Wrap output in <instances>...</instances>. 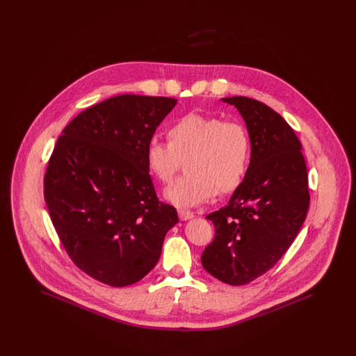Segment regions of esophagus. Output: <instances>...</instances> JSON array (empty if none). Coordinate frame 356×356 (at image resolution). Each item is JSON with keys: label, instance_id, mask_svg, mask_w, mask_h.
Instances as JSON below:
<instances>
[{"label": "esophagus", "instance_id": "esophagus-1", "mask_svg": "<svg viewBox=\"0 0 356 356\" xmlns=\"http://www.w3.org/2000/svg\"><path fill=\"white\" fill-rule=\"evenodd\" d=\"M179 218L180 220L186 221L189 219H193L195 215L191 212V211H186V209H179Z\"/></svg>", "mask_w": 356, "mask_h": 356}]
</instances>
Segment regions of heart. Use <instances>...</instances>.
Here are the masks:
<instances>
[{
    "label": "heart",
    "mask_w": 356,
    "mask_h": 356,
    "mask_svg": "<svg viewBox=\"0 0 356 356\" xmlns=\"http://www.w3.org/2000/svg\"><path fill=\"white\" fill-rule=\"evenodd\" d=\"M170 143L156 138L147 147V165L161 183H170L186 163V175L164 191V197L180 208L211 199L216 191L234 192L244 181L251 163V138L237 121L188 113L168 129Z\"/></svg>",
    "instance_id": "b5f03b06"
}]
</instances>
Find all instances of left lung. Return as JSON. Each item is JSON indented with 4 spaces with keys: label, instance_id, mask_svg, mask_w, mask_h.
Returning <instances> with one entry per match:
<instances>
[{
    "label": "left lung",
    "instance_id": "8db88e82",
    "mask_svg": "<svg viewBox=\"0 0 356 356\" xmlns=\"http://www.w3.org/2000/svg\"><path fill=\"white\" fill-rule=\"evenodd\" d=\"M251 138L250 170L228 204L205 219L215 238L202 254L204 270L222 283L243 286L270 271L299 234L309 205L302 144L268 105L235 96Z\"/></svg>",
    "mask_w": 356,
    "mask_h": 356
}]
</instances>
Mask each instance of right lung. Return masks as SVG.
I'll return each instance as SVG.
<instances>
[{"label": "right lung", "mask_w": 356, "mask_h": 356, "mask_svg": "<svg viewBox=\"0 0 356 356\" xmlns=\"http://www.w3.org/2000/svg\"><path fill=\"white\" fill-rule=\"evenodd\" d=\"M175 99L120 95L81 112L64 128L48 163L44 196L73 263L112 287L141 280L157 264L179 222L157 200L147 147Z\"/></svg>", "instance_id": "add662e5"}]
</instances>
